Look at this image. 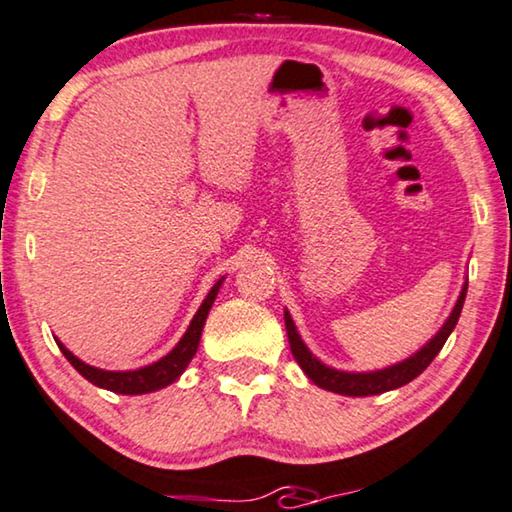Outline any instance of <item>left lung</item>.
Wrapping results in <instances>:
<instances>
[{
  "instance_id": "left-lung-1",
  "label": "left lung",
  "mask_w": 512,
  "mask_h": 512,
  "mask_svg": "<svg viewBox=\"0 0 512 512\" xmlns=\"http://www.w3.org/2000/svg\"><path fill=\"white\" fill-rule=\"evenodd\" d=\"M467 285L469 280H464L462 292L457 296L455 308L451 315L444 322V326L432 335L425 345L418 349L416 354L404 358L400 363L388 365V368L372 370V372H347V370H335L331 365L319 361V358L310 352L308 345L301 340V333L296 331V324L289 310L285 308V329L289 338V347H292V354L296 363L301 365V370L308 375L312 384L324 388V391L349 395V398H365V395H379L386 391H393V388H400L409 384L411 379H416L421 372L434 361V356L441 352V347L446 345L448 335L453 333L457 319H460L464 299H467Z\"/></svg>"
}]
</instances>
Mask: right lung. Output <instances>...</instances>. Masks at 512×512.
<instances>
[{
	"instance_id": "add662e5",
	"label": "right lung",
	"mask_w": 512,
	"mask_h": 512,
	"mask_svg": "<svg viewBox=\"0 0 512 512\" xmlns=\"http://www.w3.org/2000/svg\"><path fill=\"white\" fill-rule=\"evenodd\" d=\"M223 280L225 278H220L216 285L211 287L207 299L202 301L200 308H197L193 322H190L186 333H183V338L177 342V345H174L172 352L165 354L163 358H158L156 363L144 365V368H137V370H101V368H94V365L80 361V358L75 356L73 352H68V349L61 345L57 338L55 340H57V345L61 349V354L68 358V363H71L82 377L91 381V384L98 386V388H105V391L121 393V395H142V393L160 391V388L170 386L172 381H177L183 375V370L188 368V363L193 361L197 347H200L204 322H207L209 310H211L213 301H216Z\"/></svg>"
}]
</instances>
